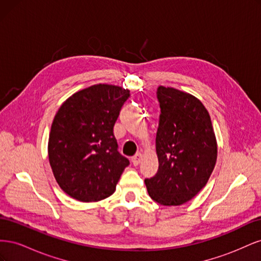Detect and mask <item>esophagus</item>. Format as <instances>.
Returning <instances> with one entry per match:
<instances>
[{"instance_id":"34e87169","label":"esophagus","mask_w":261,"mask_h":261,"mask_svg":"<svg viewBox=\"0 0 261 261\" xmlns=\"http://www.w3.org/2000/svg\"><path fill=\"white\" fill-rule=\"evenodd\" d=\"M141 160H143V154H141L140 152L136 153L135 155H134V156L132 158V162H133L134 165H138Z\"/></svg>"}]
</instances>
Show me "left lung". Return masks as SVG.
I'll return each mask as SVG.
<instances>
[{
  "label": "left lung",
  "mask_w": 261,
  "mask_h": 261,
  "mask_svg": "<svg viewBox=\"0 0 261 261\" xmlns=\"http://www.w3.org/2000/svg\"><path fill=\"white\" fill-rule=\"evenodd\" d=\"M156 98L161 109L155 138L159 169L145 184L158 203L179 206L206 186L217 162V139L200 100L163 86Z\"/></svg>",
  "instance_id": "1"
}]
</instances>
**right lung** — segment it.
Wrapping results in <instances>:
<instances>
[{"label": "right lung", "mask_w": 261, "mask_h": 261, "mask_svg": "<svg viewBox=\"0 0 261 261\" xmlns=\"http://www.w3.org/2000/svg\"><path fill=\"white\" fill-rule=\"evenodd\" d=\"M129 90L107 84L77 91L54 116L48 153L53 175L72 198L99 201L111 196L127 158L117 151L113 134Z\"/></svg>", "instance_id": "add662e5"}]
</instances>
